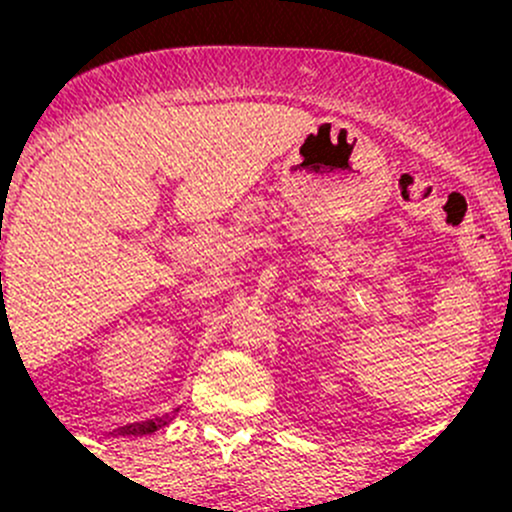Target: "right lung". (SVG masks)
Masks as SVG:
<instances>
[{"instance_id":"obj_1","label":"right lung","mask_w":512,"mask_h":512,"mask_svg":"<svg viewBox=\"0 0 512 512\" xmlns=\"http://www.w3.org/2000/svg\"><path fill=\"white\" fill-rule=\"evenodd\" d=\"M161 426H166V421L156 419V421H146V424L125 426V428H120V431H117V433H122V436H146V433H154Z\"/></svg>"}]
</instances>
